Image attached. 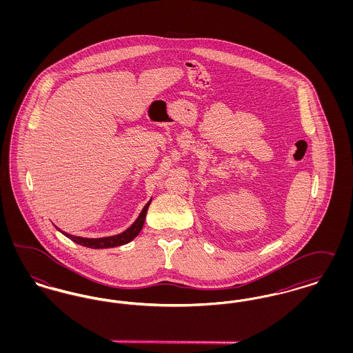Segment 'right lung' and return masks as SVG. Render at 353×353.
<instances>
[{"instance_id":"right-lung-1","label":"right lung","mask_w":353,"mask_h":353,"mask_svg":"<svg viewBox=\"0 0 353 353\" xmlns=\"http://www.w3.org/2000/svg\"><path fill=\"white\" fill-rule=\"evenodd\" d=\"M150 203H151V201L147 202V205L143 208L140 216L134 221V225L131 228H128L125 232H123L121 234L105 236V238H82V236L68 234L65 232H62V233L70 238L72 242L85 246V248H90V249H108V248H117V246L125 245V243L131 242L134 236L140 233V230L143 229Z\"/></svg>"}]
</instances>
